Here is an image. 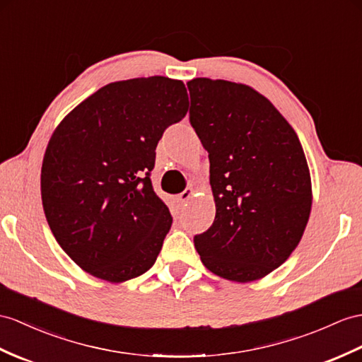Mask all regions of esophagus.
Returning a JSON list of instances; mask_svg holds the SVG:
<instances>
[{"label": "esophagus", "instance_id": "1", "mask_svg": "<svg viewBox=\"0 0 362 362\" xmlns=\"http://www.w3.org/2000/svg\"><path fill=\"white\" fill-rule=\"evenodd\" d=\"M192 195H193V189H190V187H189V189L184 190L182 193H180V195L175 198V201L178 202L180 206H184V204H186V202L192 198Z\"/></svg>", "mask_w": 362, "mask_h": 362}]
</instances>
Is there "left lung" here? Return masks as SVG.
<instances>
[{"label":"left lung","mask_w":362,"mask_h":362,"mask_svg":"<svg viewBox=\"0 0 362 362\" xmlns=\"http://www.w3.org/2000/svg\"><path fill=\"white\" fill-rule=\"evenodd\" d=\"M190 124L209 152L215 221L193 238L201 261L235 283L261 279L296 249L312 181L293 127L250 86L195 78Z\"/></svg>","instance_id":"left-lung-1"}]
</instances>
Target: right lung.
<instances>
[{
  "instance_id": "right-lung-1",
  "label": "right lung",
  "mask_w": 362,
  "mask_h": 362,
  "mask_svg": "<svg viewBox=\"0 0 362 362\" xmlns=\"http://www.w3.org/2000/svg\"><path fill=\"white\" fill-rule=\"evenodd\" d=\"M180 79L110 83L66 115L41 167L42 209L76 266L109 283L151 269L172 226L151 172L164 130L186 117Z\"/></svg>"
}]
</instances>
